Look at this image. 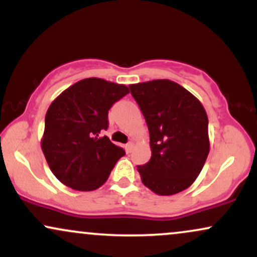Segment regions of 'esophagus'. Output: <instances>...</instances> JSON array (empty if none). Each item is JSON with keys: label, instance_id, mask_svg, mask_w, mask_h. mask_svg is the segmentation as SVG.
<instances>
[{"label": "esophagus", "instance_id": "esophagus-1", "mask_svg": "<svg viewBox=\"0 0 257 257\" xmlns=\"http://www.w3.org/2000/svg\"><path fill=\"white\" fill-rule=\"evenodd\" d=\"M133 149H134V144H133L132 141H131V143H128V144H126V145H125V151L128 152V153H131V152L133 151Z\"/></svg>", "mask_w": 257, "mask_h": 257}]
</instances>
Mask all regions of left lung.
<instances>
[{"label":"left lung","mask_w":257,"mask_h":257,"mask_svg":"<svg viewBox=\"0 0 257 257\" xmlns=\"http://www.w3.org/2000/svg\"><path fill=\"white\" fill-rule=\"evenodd\" d=\"M149 126L151 159L138 166L141 181L159 196L193 184L209 153L208 116L196 96L169 79L131 84Z\"/></svg>","instance_id":"obj_1"}]
</instances>
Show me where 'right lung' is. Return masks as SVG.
I'll return each mask as SVG.
<instances>
[{
  "instance_id": "1",
  "label": "right lung",
  "mask_w": 257,
  "mask_h": 257,
  "mask_svg": "<svg viewBox=\"0 0 257 257\" xmlns=\"http://www.w3.org/2000/svg\"><path fill=\"white\" fill-rule=\"evenodd\" d=\"M128 93L124 84L91 77L72 84L52 102L41 147L59 181L77 191L105 184L125 152L100 132L108 128L112 105Z\"/></svg>"
}]
</instances>
